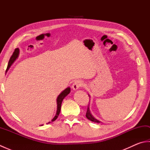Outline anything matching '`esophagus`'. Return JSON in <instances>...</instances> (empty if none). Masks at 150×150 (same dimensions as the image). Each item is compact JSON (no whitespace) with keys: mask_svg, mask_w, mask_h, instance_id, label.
I'll list each match as a JSON object with an SVG mask.
<instances>
[{"mask_svg":"<svg viewBox=\"0 0 150 150\" xmlns=\"http://www.w3.org/2000/svg\"><path fill=\"white\" fill-rule=\"evenodd\" d=\"M82 86H83V82L80 81H75L74 83L73 84L72 88L73 90L76 91L78 89H79V88Z\"/></svg>","mask_w":150,"mask_h":150,"instance_id":"1","label":"esophagus"}]
</instances>
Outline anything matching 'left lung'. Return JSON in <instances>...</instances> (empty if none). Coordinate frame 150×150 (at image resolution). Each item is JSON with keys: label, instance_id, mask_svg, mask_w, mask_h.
<instances>
[{"label": "left lung", "instance_id": "8db88e82", "mask_svg": "<svg viewBox=\"0 0 150 150\" xmlns=\"http://www.w3.org/2000/svg\"><path fill=\"white\" fill-rule=\"evenodd\" d=\"M89 97H90V95H89ZM86 116L88 119L92 121V122H97V123H100V121L98 120L97 119H95V118L93 115H92V114L91 113V111H90V104H88L87 112H86Z\"/></svg>", "mask_w": 150, "mask_h": 150}]
</instances>
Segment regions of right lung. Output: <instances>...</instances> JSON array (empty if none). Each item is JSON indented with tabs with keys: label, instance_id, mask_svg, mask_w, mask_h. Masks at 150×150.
Masks as SVG:
<instances>
[{
	"label": "right lung",
	"instance_id": "obj_1",
	"mask_svg": "<svg viewBox=\"0 0 150 150\" xmlns=\"http://www.w3.org/2000/svg\"><path fill=\"white\" fill-rule=\"evenodd\" d=\"M19 52H20V51H19L18 48H16L15 50V52H13V53L12 56L11 57L10 59H9V60L7 69H6V72L8 71V69H9V68H10L11 66L13 64V62L15 61L16 59H17L18 57ZM70 91H71V89H70L69 87H68V88H66L64 90H63L61 92V93H60L59 95V96L57 97V112H56L55 116L53 117V119L52 120V121H51V122H47V124H50L51 122H53V121H55L57 119V117H58L60 113V108H61L62 102L64 98L67 96V95H68L70 93Z\"/></svg>",
	"mask_w": 150,
	"mask_h": 150
}]
</instances>
